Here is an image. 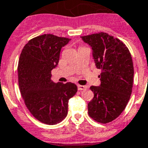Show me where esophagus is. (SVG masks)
<instances>
[{
  "instance_id": "34e87169",
  "label": "esophagus",
  "mask_w": 148,
  "mask_h": 148,
  "mask_svg": "<svg viewBox=\"0 0 148 148\" xmlns=\"http://www.w3.org/2000/svg\"><path fill=\"white\" fill-rule=\"evenodd\" d=\"M86 88L85 86H82V85H78V89L81 91V90H84Z\"/></svg>"
}]
</instances>
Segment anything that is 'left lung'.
Returning a JSON list of instances; mask_svg holds the SVG:
<instances>
[{
  "label": "left lung",
  "mask_w": 148,
  "mask_h": 148,
  "mask_svg": "<svg viewBox=\"0 0 148 148\" xmlns=\"http://www.w3.org/2000/svg\"><path fill=\"white\" fill-rule=\"evenodd\" d=\"M91 46L97 68L100 69L99 86H91L94 98L88 112L95 121L108 123L124 110L133 87L134 66L129 49L119 39L106 33L81 36Z\"/></svg>",
  "instance_id": "8db88e82"
}]
</instances>
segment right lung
Here are the masks:
<instances>
[{
    "label": "right lung",
    "instance_id": "1",
    "mask_svg": "<svg viewBox=\"0 0 148 148\" xmlns=\"http://www.w3.org/2000/svg\"><path fill=\"white\" fill-rule=\"evenodd\" d=\"M70 40L52 34L37 36L25 44L19 59L18 82L25 105L37 120L48 125L67 116L68 100L78 91L75 84L51 80L62 47Z\"/></svg>",
    "mask_w": 148,
    "mask_h": 148
}]
</instances>
